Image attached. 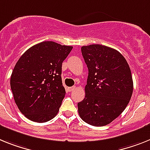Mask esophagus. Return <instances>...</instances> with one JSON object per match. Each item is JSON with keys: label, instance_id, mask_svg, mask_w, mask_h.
Segmentation results:
<instances>
[{"label": "esophagus", "instance_id": "1", "mask_svg": "<svg viewBox=\"0 0 150 150\" xmlns=\"http://www.w3.org/2000/svg\"><path fill=\"white\" fill-rule=\"evenodd\" d=\"M75 88V87H71V88H68V91H69V92H71V91H74Z\"/></svg>", "mask_w": 150, "mask_h": 150}]
</instances>
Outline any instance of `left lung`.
I'll return each instance as SVG.
<instances>
[{
  "label": "left lung",
  "mask_w": 150,
  "mask_h": 150,
  "mask_svg": "<svg viewBox=\"0 0 150 150\" xmlns=\"http://www.w3.org/2000/svg\"><path fill=\"white\" fill-rule=\"evenodd\" d=\"M88 66L85 98L78 103L80 117L91 125H109L122 114L133 93L128 63L118 50L91 44L81 47Z\"/></svg>",
  "instance_id": "obj_1"
}]
</instances>
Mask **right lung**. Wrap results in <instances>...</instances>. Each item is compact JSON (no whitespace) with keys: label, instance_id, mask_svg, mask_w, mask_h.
I'll return each mask as SVG.
<instances>
[{"label":"right lung","instance_id":"add662e5","mask_svg":"<svg viewBox=\"0 0 150 150\" xmlns=\"http://www.w3.org/2000/svg\"><path fill=\"white\" fill-rule=\"evenodd\" d=\"M71 46L44 41L30 47L17 61L10 88L19 111L29 120L43 123L59 112L66 91L62 64Z\"/></svg>","mask_w":150,"mask_h":150}]
</instances>
